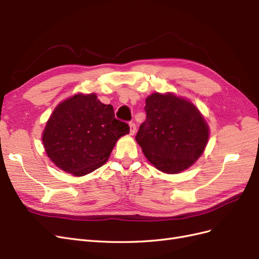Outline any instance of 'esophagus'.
Returning <instances> with one entry per match:
<instances>
[{
  "mask_svg": "<svg viewBox=\"0 0 259 259\" xmlns=\"http://www.w3.org/2000/svg\"><path fill=\"white\" fill-rule=\"evenodd\" d=\"M136 132V125L134 122H130V134L134 135Z\"/></svg>",
  "mask_w": 259,
  "mask_h": 259,
  "instance_id": "34e87169",
  "label": "esophagus"
}]
</instances>
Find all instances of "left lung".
Masks as SVG:
<instances>
[{"mask_svg":"<svg viewBox=\"0 0 259 259\" xmlns=\"http://www.w3.org/2000/svg\"><path fill=\"white\" fill-rule=\"evenodd\" d=\"M145 111L135 139L148 161L167 174L191 166L204 151L209 132L198 108L171 93H153Z\"/></svg>","mask_w":259,"mask_h":259,"instance_id":"8db88e82","label":"left lung"}]
</instances>
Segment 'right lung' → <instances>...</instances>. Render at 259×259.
<instances>
[{
    "label": "right lung",
    "mask_w": 259,
    "mask_h": 259,
    "mask_svg": "<svg viewBox=\"0 0 259 259\" xmlns=\"http://www.w3.org/2000/svg\"><path fill=\"white\" fill-rule=\"evenodd\" d=\"M127 123L116 120L113 107L96 94H76L60 103L46 123L42 142L49 158L60 169L84 176L108 161Z\"/></svg>",
    "instance_id": "add662e5"
}]
</instances>
